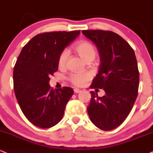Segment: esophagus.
Segmentation results:
<instances>
[{
    "label": "esophagus",
    "mask_w": 153,
    "mask_h": 153,
    "mask_svg": "<svg viewBox=\"0 0 153 153\" xmlns=\"http://www.w3.org/2000/svg\"><path fill=\"white\" fill-rule=\"evenodd\" d=\"M74 93H79L81 90H80V89H74Z\"/></svg>",
    "instance_id": "esophagus-1"
}]
</instances>
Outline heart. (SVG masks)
Masks as SVG:
<instances>
[{
    "label": "heart",
    "mask_w": 153,
    "mask_h": 153,
    "mask_svg": "<svg viewBox=\"0 0 153 153\" xmlns=\"http://www.w3.org/2000/svg\"><path fill=\"white\" fill-rule=\"evenodd\" d=\"M74 51L80 56L84 61L90 62L93 61L97 56V51L96 48L91 43L87 41H82L74 46ZM69 56V51L66 48L61 52L58 58V66L60 69L66 67ZM91 79V75L89 73L83 74H71L69 77V82L76 87H83L85 84Z\"/></svg>",
    "instance_id": "heart-1"
}]
</instances>
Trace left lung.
Segmentation results:
<instances>
[{"mask_svg": "<svg viewBox=\"0 0 153 153\" xmlns=\"http://www.w3.org/2000/svg\"><path fill=\"white\" fill-rule=\"evenodd\" d=\"M82 32L96 44L101 62L90 88L103 89L106 93L100 97L90 91L88 114L100 130H114L126 120L137 97L140 74L134 51L125 39L110 30Z\"/></svg>", "mask_w": 153, "mask_h": 153, "instance_id": "1", "label": "left lung"}]
</instances>
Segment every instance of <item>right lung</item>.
I'll use <instances>...</instances> for the list:
<instances>
[{
    "label": "right lung",
    "mask_w": 153,
    "mask_h": 153,
    "mask_svg": "<svg viewBox=\"0 0 153 153\" xmlns=\"http://www.w3.org/2000/svg\"><path fill=\"white\" fill-rule=\"evenodd\" d=\"M80 30L39 33L23 46L13 69V89L23 114L41 128H50L64 116L74 94L71 88L54 90L48 82L58 70V58Z\"/></svg>",
    "instance_id": "right-lung-1"
}]
</instances>
